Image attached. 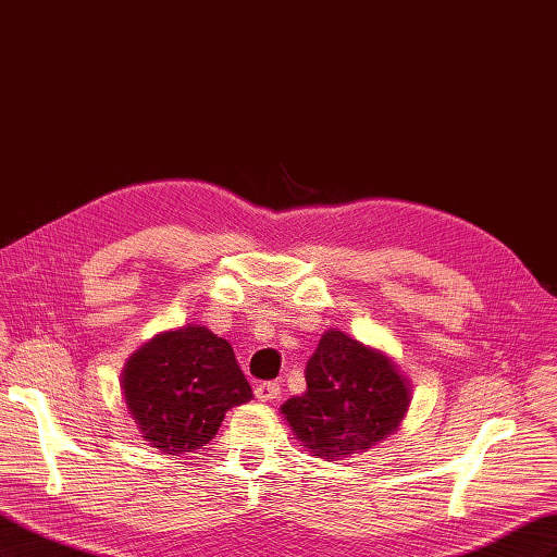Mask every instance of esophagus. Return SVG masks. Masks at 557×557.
I'll list each match as a JSON object with an SVG mask.
<instances>
[{"label":"esophagus","mask_w":557,"mask_h":557,"mask_svg":"<svg viewBox=\"0 0 557 557\" xmlns=\"http://www.w3.org/2000/svg\"><path fill=\"white\" fill-rule=\"evenodd\" d=\"M278 395H281L278 383L267 381V383H258V385H256V399H258V401H272V399H276Z\"/></svg>","instance_id":"obj_1"}]
</instances>
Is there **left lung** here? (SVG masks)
<instances>
[{
    "instance_id": "left-lung-1",
    "label": "left lung",
    "mask_w": 557,
    "mask_h": 557,
    "mask_svg": "<svg viewBox=\"0 0 557 557\" xmlns=\"http://www.w3.org/2000/svg\"><path fill=\"white\" fill-rule=\"evenodd\" d=\"M307 393L281 407L301 446L327 462L395 434L409 411L411 387L385 352L342 330H327L307 362Z\"/></svg>"
}]
</instances>
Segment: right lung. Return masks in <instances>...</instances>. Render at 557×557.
I'll use <instances>...</instances> for the list:
<instances>
[{
	"label": "right lung",
	"mask_w": 557,
	"mask_h": 557,
	"mask_svg": "<svg viewBox=\"0 0 557 557\" xmlns=\"http://www.w3.org/2000/svg\"><path fill=\"white\" fill-rule=\"evenodd\" d=\"M123 397L144 442L166 455L207 446L252 391L223 336L185 325L156 334L123 369Z\"/></svg>",
	"instance_id": "obj_1"
}]
</instances>
